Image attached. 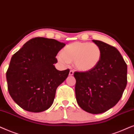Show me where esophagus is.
Returning <instances> with one entry per match:
<instances>
[{"label": "esophagus", "mask_w": 134, "mask_h": 134, "mask_svg": "<svg viewBox=\"0 0 134 134\" xmlns=\"http://www.w3.org/2000/svg\"><path fill=\"white\" fill-rule=\"evenodd\" d=\"M74 71H73V70H70V72H69V75H70V76H72L73 75H74Z\"/></svg>", "instance_id": "1"}]
</instances>
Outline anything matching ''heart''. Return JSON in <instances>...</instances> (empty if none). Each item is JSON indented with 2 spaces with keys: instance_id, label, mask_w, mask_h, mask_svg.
I'll return each mask as SVG.
<instances>
[{
  "instance_id": "b5f03b06",
  "label": "heart",
  "mask_w": 134,
  "mask_h": 134,
  "mask_svg": "<svg viewBox=\"0 0 134 134\" xmlns=\"http://www.w3.org/2000/svg\"><path fill=\"white\" fill-rule=\"evenodd\" d=\"M101 49L97 44L75 42L67 44L57 59L62 65L67 66L74 62L75 68L80 72H89L95 68L100 60Z\"/></svg>"
}]
</instances>
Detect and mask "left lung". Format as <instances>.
Here are the masks:
<instances>
[{
  "label": "left lung",
  "instance_id": "obj_1",
  "mask_svg": "<svg viewBox=\"0 0 134 134\" xmlns=\"http://www.w3.org/2000/svg\"><path fill=\"white\" fill-rule=\"evenodd\" d=\"M101 49L99 63L93 70L74 73L75 95L78 105L92 114L113 107L127 85V67L119 51L102 41L92 40Z\"/></svg>",
  "mask_w": 134,
  "mask_h": 134
}]
</instances>
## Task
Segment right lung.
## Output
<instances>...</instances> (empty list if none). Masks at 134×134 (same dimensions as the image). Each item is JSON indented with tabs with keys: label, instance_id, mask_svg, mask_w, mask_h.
<instances>
[{
	"label": "right lung",
	"instance_id": "add662e5",
	"mask_svg": "<svg viewBox=\"0 0 134 134\" xmlns=\"http://www.w3.org/2000/svg\"><path fill=\"white\" fill-rule=\"evenodd\" d=\"M65 44L55 39L36 37L12 56L6 73L9 94L26 111L38 113L52 105L56 89L70 70H57L56 56Z\"/></svg>",
	"mask_w": 134,
	"mask_h": 134
}]
</instances>
